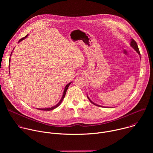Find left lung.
<instances>
[{
	"instance_id": "1",
	"label": "left lung",
	"mask_w": 153,
	"mask_h": 153,
	"mask_svg": "<svg viewBox=\"0 0 153 153\" xmlns=\"http://www.w3.org/2000/svg\"><path fill=\"white\" fill-rule=\"evenodd\" d=\"M130 46L138 54H139V56H140V51H139V48H138V46H137V43L136 42V41L133 39H131V42H130ZM140 58L141 59V57H140ZM87 97H88V99H89V100L93 103V104H94V105H96V106H101V107H103V108H107V106H101V105H97V104H96V103H95L94 102H93L90 99V97H88V94H87Z\"/></svg>"
}]
</instances>
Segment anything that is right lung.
I'll return each mask as SVG.
<instances>
[{
    "label": "right lung",
    "mask_w": 153,
    "mask_h": 153,
    "mask_svg": "<svg viewBox=\"0 0 153 153\" xmlns=\"http://www.w3.org/2000/svg\"><path fill=\"white\" fill-rule=\"evenodd\" d=\"M27 37H28V35H27L25 37H23V38H22V39L19 41V42H20V41H22V40H24V39H26ZM14 50V48L13 49V50ZM12 53H13V52H12ZM12 53H11V54H12ZM10 59H11V57L10 58V60H9V65H10ZM71 83H72V82L68 83L66 86H65V88H64L63 93V95H62V98H61V99L60 100V101H59L56 105H54V106H52V107H51V108H37L38 110H43V111H50V110H54V109H55V108H56L57 107H58V106L60 105V103H62L63 99H64V97H65V94H66V92H67V90H68V87H69Z\"/></svg>",
    "instance_id": "1"
}]
</instances>
